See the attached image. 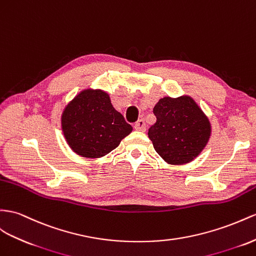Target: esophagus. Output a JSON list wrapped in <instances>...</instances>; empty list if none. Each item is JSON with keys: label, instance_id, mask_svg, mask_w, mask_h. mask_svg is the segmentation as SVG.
I'll return each instance as SVG.
<instances>
[{"label": "esophagus", "instance_id": "34e87169", "mask_svg": "<svg viewBox=\"0 0 256 256\" xmlns=\"http://www.w3.org/2000/svg\"><path fill=\"white\" fill-rule=\"evenodd\" d=\"M134 128L137 130H142V132H145V130H146L145 120L140 119L138 121H136V123L134 124Z\"/></svg>", "mask_w": 256, "mask_h": 256}]
</instances>
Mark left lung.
I'll list each match as a JSON object with an SVG mask.
<instances>
[{
  "instance_id": "obj_1",
  "label": "left lung",
  "mask_w": 256,
  "mask_h": 256,
  "mask_svg": "<svg viewBox=\"0 0 256 256\" xmlns=\"http://www.w3.org/2000/svg\"><path fill=\"white\" fill-rule=\"evenodd\" d=\"M156 121L148 136L154 148L171 164H182L198 156L211 134V126L192 98L164 97L154 108Z\"/></svg>"
}]
</instances>
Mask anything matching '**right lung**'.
<instances>
[{
  "label": "right lung",
  "mask_w": 256,
  "mask_h": 256,
  "mask_svg": "<svg viewBox=\"0 0 256 256\" xmlns=\"http://www.w3.org/2000/svg\"><path fill=\"white\" fill-rule=\"evenodd\" d=\"M66 140L74 152L100 158L112 152L132 132V126L102 90L81 92L66 107L62 116Z\"/></svg>",
  "instance_id": "1"
}]
</instances>
